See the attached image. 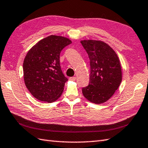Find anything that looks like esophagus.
Wrapping results in <instances>:
<instances>
[{
    "mask_svg": "<svg viewBox=\"0 0 148 148\" xmlns=\"http://www.w3.org/2000/svg\"><path fill=\"white\" fill-rule=\"evenodd\" d=\"M69 80H71V81H75V80H76V77H70V78H69Z\"/></svg>",
    "mask_w": 148,
    "mask_h": 148,
    "instance_id": "34e87169",
    "label": "esophagus"
}]
</instances>
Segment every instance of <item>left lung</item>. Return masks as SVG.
I'll return each mask as SVG.
<instances>
[{
  "label": "left lung",
  "mask_w": 148,
  "mask_h": 148,
  "mask_svg": "<svg viewBox=\"0 0 148 148\" xmlns=\"http://www.w3.org/2000/svg\"><path fill=\"white\" fill-rule=\"evenodd\" d=\"M80 43L90 59L89 84L82 88L84 96L100 104L110 99L122 80L121 64L116 52L101 40H84Z\"/></svg>",
  "instance_id": "8db88e82"
}]
</instances>
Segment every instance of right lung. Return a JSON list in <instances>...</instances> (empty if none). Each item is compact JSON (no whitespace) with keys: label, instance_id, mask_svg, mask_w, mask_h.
<instances>
[{"label":"right lung","instance_id":"add662e5","mask_svg":"<svg viewBox=\"0 0 148 148\" xmlns=\"http://www.w3.org/2000/svg\"><path fill=\"white\" fill-rule=\"evenodd\" d=\"M70 39L50 35L42 39L27 52L23 61L26 87L35 99L52 103L60 97L68 78L61 69L60 56Z\"/></svg>","mask_w":148,"mask_h":148}]
</instances>
